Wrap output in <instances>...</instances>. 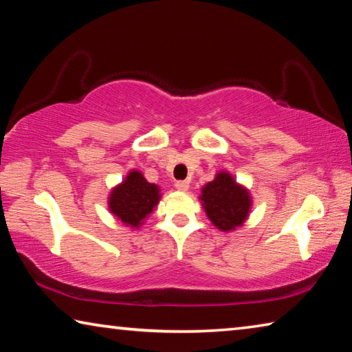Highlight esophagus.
Here are the masks:
<instances>
[{
	"instance_id": "1",
	"label": "esophagus",
	"mask_w": 352,
	"mask_h": 352,
	"mask_svg": "<svg viewBox=\"0 0 352 352\" xmlns=\"http://www.w3.org/2000/svg\"><path fill=\"white\" fill-rule=\"evenodd\" d=\"M175 188H177L178 190H188V189H189V182H186V180H178V182H175Z\"/></svg>"
}]
</instances>
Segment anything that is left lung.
Wrapping results in <instances>:
<instances>
[{"instance_id":"obj_1","label":"left lung","mask_w":352,"mask_h":352,"mask_svg":"<svg viewBox=\"0 0 352 352\" xmlns=\"http://www.w3.org/2000/svg\"><path fill=\"white\" fill-rule=\"evenodd\" d=\"M201 200L204 208L211 222L222 231L234 230L241 226L247 219L250 210L248 192L239 186L231 175L219 174L201 189Z\"/></svg>"}]
</instances>
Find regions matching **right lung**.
<instances>
[{"instance_id":"right-lung-1","label":"right lung","mask_w":352,"mask_h":352,"mask_svg":"<svg viewBox=\"0 0 352 352\" xmlns=\"http://www.w3.org/2000/svg\"><path fill=\"white\" fill-rule=\"evenodd\" d=\"M160 200L158 188L142 177L141 172H130L126 182L113 189L110 211L126 225L140 226Z\"/></svg>"}]
</instances>
